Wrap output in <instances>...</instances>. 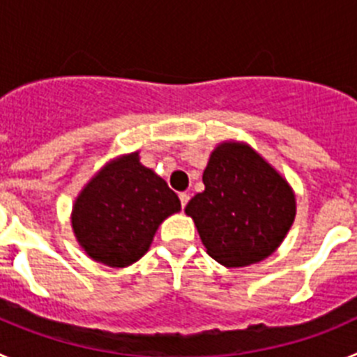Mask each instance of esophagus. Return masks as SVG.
I'll return each instance as SVG.
<instances>
[{
  "label": "esophagus",
  "mask_w": 357,
  "mask_h": 357,
  "mask_svg": "<svg viewBox=\"0 0 357 357\" xmlns=\"http://www.w3.org/2000/svg\"><path fill=\"white\" fill-rule=\"evenodd\" d=\"M178 198H181V204H182V209H184L185 206H188V202H189V193H181L178 195Z\"/></svg>",
  "instance_id": "obj_1"
}]
</instances>
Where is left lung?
Returning a JSON list of instances; mask_svg holds the SVG:
<instances>
[{"label": "left lung", "instance_id": "8db88e82", "mask_svg": "<svg viewBox=\"0 0 357 357\" xmlns=\"http://www.w3.org/2000/svg\"><path fill=\"white\" fill-rule=\"evenodd\" d=\"M202 181L206 189L184 211L214 261L227 268L248 266L280 247L295 222V191L250 144H218Z\"/></svg>", "mask_w": 357, "mask_h": 357}]
</instances>
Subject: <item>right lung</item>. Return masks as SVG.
Listing matches in <instances>:
<instances>
[{
	"label": "right lung",
	"mask_w": 357,
	"mask_h": 357,
	"mask_svg": "<svg viewBox=\"0 0 357 357\" xmlns=\"http://www.w3.org/2000/svg\"><path fill=\"white\" fill-rule=\"evenodd\" d=\"M181 211V200L139 151L110 159L75 198L71 227L78 245L96 263L125 268L150 248L160 223Z\"/></svg>",
	"instance_id": "right-lung-1"
}]
</instances>
